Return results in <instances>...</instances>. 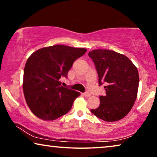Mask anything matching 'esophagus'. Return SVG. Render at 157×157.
I'll use <instances>...</instances> for the list:
<instances>
[{"instance_id":"34e87169","label":"esophagus","mask_w":157,"mask_h":157,"mask_svg":"<svg viewBox=\"0 0 157 157\" xmlns=\"http://www.w3.org/2000/svg\"><path fill=\"white\" fill-rule=\"evenodd\" d=\"M83 95L85 96V97H86V98H88V97H90L91 96V94H89V93H87V92H86V93H84Z\"/></svg>"}]
</instances>
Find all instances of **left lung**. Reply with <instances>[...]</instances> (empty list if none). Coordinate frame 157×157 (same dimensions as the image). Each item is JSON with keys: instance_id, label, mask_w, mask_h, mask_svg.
I'll return each mask as SVG.
<instances>
[{"instance_id": "obj_1", "label": "left lung", "mask_w": 157, "mask_h": 157, "mask_svg": "<svg viewBox=\"0 0 157 157\" xmlns=\"http://www.w3.org/2000/svg\"><path fill=\"white\" fill-rule=\"evenodd\" d=\"M96 66L98 84H105V95L100 105L91 112L105 121L123 119L132 109L138 95V69L127 56L108 49H94L89 53Z\"/></svg>"}]
</instances>
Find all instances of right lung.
<instances>
[{"mask_svg":"<svg viewBox=\"0 0 157 157\" xmlns=\"http://www.w3.org/2000/svg\"><path fill=\"white\" fill-rule=\"evenodd\" d=\"M86 49L55 44L36 51L24 67L23 91L30 110L37 117L53 121L71 110L80 93L61 86V77Z\"/></svg>","mask_w":157,"mask_h":157,"instance_id":"right-lung-1","label":"right lung"}]
</instances>
